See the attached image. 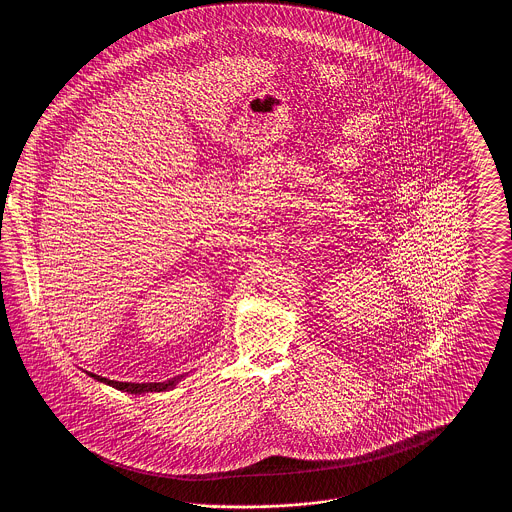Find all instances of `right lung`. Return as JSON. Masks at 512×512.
<instances>
[{"label":"right lung","instance_id":"1","mask_svg":"<svg viewBox=\"0 0 512 512\" xmlns=\"http://www.w3.org/2000/svg\"><path fill=\"white\" fill-rule=\"evenodd\" d=\"M90 378L98 380L101 384H107L115 390L126 391V393H134V395H140V393H159V391H169L172 388H176V384L184 378V376H178V378H172L167 382H147V384H134V382H117V380H109V378H103L98 376L94 372H86Z\"/></svg>","mask_w":512,"mask_h":512}]
</instances>
